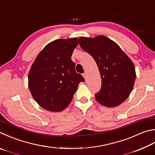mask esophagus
Returning <instances> with one entry per match:
<instances>
[{"instance_id":"1","label":"esophagus","mask_w":155,"mask_h":155,"mask_svg":"<svg viewBox=\"0 0 155 155\" xmlns=\"http://www.w3.org/2000/svg\"><path fill=\"white\" fill-rule=\"evenodd\" d=\"M83 77L85 78V79L87 80V73H84V74H83Z\"/></svg>"}]
</instances>
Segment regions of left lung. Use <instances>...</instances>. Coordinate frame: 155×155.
I'll return each mask as SVG.
<instances>
[{"label": "left lung", "instance_id": "obj_1", "mask_svg": "<svg viewBox=\"0 0 155 155\" xmlns=\"http://www.w3.org/2000/svg\"><path fill=\"white\" fill-rule=\"evenodd\" d=\"M81 48L91 55L100 70L102 87L95 95L97 102L115 107L125 101L133 89L136 74L133 61L111 39L99 35L78 38Z\"/></svg>", "mask_w": 155, "mask_h": 155}]
</instances>
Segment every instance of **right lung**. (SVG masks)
Instances as JSON below:
<instances>
[{
	"label": "right lung",
	"mask_w": 155,
	"mask_h": 155,
	"mask_svg": "<svg viewBox=\"0 0 155 155\" xmlns=\"http://www.w3.org/2000/svg\"><path fill=\"white\" fill-rule=\"evenodd\" d=\"M78 45L77 38L51 42L31 66L29 90L38 104L47 110L62 111L71 102L78 84L85 81L75 71V64L71 60Z\"/></svg>",
	"instance_id": "1"
}]
</instances>
